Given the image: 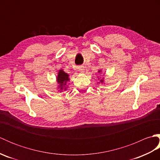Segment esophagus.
Wrapping results in <instances>:
<instances>
[{"label":"esophagus","mask_w":160,"mask_h":160,"mask_svg":"<svg viewBox=\"0 0 160 160\" xmlns=\"http://www.w3.org/2000/svg\"><path fill=\"white\" fill-rule=\"evenodd\" d=\"M78 69L80 72H84V66H79L78 67Z\"/></svg>","instance_id":"esophagus-1"}]
</instances>
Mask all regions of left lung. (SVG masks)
<instances>
[{
	"mask_svg": "<svg viewBox=\"0 0 160 160\" xmlns=\"http://www.w3.org/2000/svg\"><path fill=\"white\" fill-rule=\"evenodd\" d=\"M98 72L100 73V72H101V70H99V71H98ZM100 82H101V83H102V82H103V80H100ZM99 83H100V82H99Z\"/></svg>",
	"mask_w": 160,
	"mask_h": 160,
	"instance_id": "left-lung-1",
	"label": "left lung"
}]
</instances>
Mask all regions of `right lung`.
Here are the masks:
<instances>
[{
	"label": "right lung",
	"mask_w": 160,
	"mask_h": 160,
	"mask_svg": "<svg viewBox=\"0 0 160 160\" xmlns=\"http://www.w3.org/2000/svg\"><path fill=\"white\" fill-rule=\"evenodd\" d=\"M69 81V75L65 73L62 69H60L57 76V82L58 83V89L60 91L62 90H66L67 84ZM59 90V91H60Z\"/></svg>",
	"instance_id": "right-lung-1"
}]
</instances>
